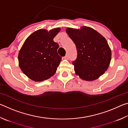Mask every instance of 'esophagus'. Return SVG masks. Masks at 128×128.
<instances>
[{
	"mask_svg": "<svg viewBox=\"0 0 128 128\" xmlns=\"http://www.w3.org/2000/svg\"><path fill=\"white\" fill-rule=\"evenodd\" d=\"M64 59H69V56H68V54H66V55L64 56Z\"/></svg>",
	"mask_w": 128,
	"mask_h": 128,
	"instance_id": "1",
	"label": "esophagus"
}]
</instances>
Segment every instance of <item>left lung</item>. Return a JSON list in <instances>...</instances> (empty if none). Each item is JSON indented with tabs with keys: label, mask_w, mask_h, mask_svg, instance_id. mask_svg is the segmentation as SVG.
Here are the masks:
<instances>
[{
	"label": "left lung",
	"mask_w": 128,
	"mask_h": 128,
	"mask_svg": "<svg viewBox=\"0 0 128 128\" xmlns=\"http://www.w3.org/2000/svg\"><path fill=\"white\" fill-rule=\"evenodd\" d=\"M66 32L76 45L77 58L72 62L76 74L82 80L92 81L107 70L111 51L106 39L91 28L80 30L68 28Z\"/></svg>",
	"instance_id": "1"
}]
</instances>
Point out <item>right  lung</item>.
<instances>
[{
  "label": "right lung",
  "mask_w": 128,
  "mask_h": 128,
  "mask_svg": "<svg viewBox=\"0 0 128 128\" xmlns=\"http://www.w3.org/2000/svg\"><path fill=\"white\" fill-rule=\"evenodd\" d=\"M60 30V28L48 32L38 30L25 41L18 58L21 70L29 78L42 81L55 73L62 57L57 52L59 45L53 40Z\"/></svg>",
  "instance_id": "1"
}]
</instances>
